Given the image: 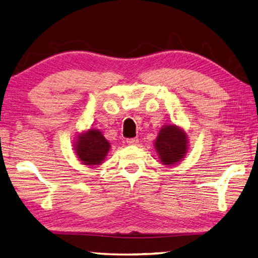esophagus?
Listing matches in <instances>:
<instances>
[{
  "label": "esophagus",
  "mask_w": 258,
  "mask_h": 258,
  "mask_svg": "<svg viewBox=\"0 0 258 258\" xmlns=\"http://www.w3.org/2000/svg\"><path fill=\"white\" fill-rule=\"evenodd\" d=\"M126 142H127V144H131V145H135L139 143V139L138 138H133V139H127L126 140Z\"/></svg>",
  "instance_id": "esophagus-1"
}]
</instances>
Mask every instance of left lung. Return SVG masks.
<instances>
[{"mask_svg": "<svg viewBox=\"0 0 258 258\" xmlns=\"http://www.w3.org/2000/svg\"><path fill=\"white\" fill-rule=\"evenodd\" d=\"M154 147L163 165H175L185 157L187 152L186 133L176 125L162 126L154 142Z\"/></svg>", "mask_w": 258, "mask_h": 258, "instance_id": "left-lung-1", "label": "left lung"}]
</instances>
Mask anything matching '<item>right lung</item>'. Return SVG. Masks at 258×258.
<instances>
[{
    "label": "right lung",
    "instance_id": "1",
    "mask_svg": "<svg viewBox=\"0 0 258 258\" xmlns=\"http://www.w3.org/2000/svg\"><path fill=\"white\" fill-rule=\"evenodd\" d=\"M110 144L101 134L100 131L91 128L86 133L78 135L74 144V150L78 158L83 165L97 166L100 165L109 151Z\"/></svg>",
    "mask_w": 258,
    "mask_h": 258
}]
</instances>
